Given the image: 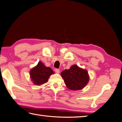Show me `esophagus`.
Segmentation results:
<instances>
[{
    "label": "esophagus",
    "mask_w": 122,
    "mask_h": 122,
    "mask_svg": "<svg viewBox=\"0 0 122 122\" xmlns=\"http://www.w3.org/2000/svg\"><path fill=\"white\" fill-rule=\"evenodd\" d=\"M55 72L57 73V74H59V72H60V71H59V69H55Z\"/></svg>",
    "instance_id": "obj_1"
}]
</instances>
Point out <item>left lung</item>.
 I'll use <instances>...</instances> for the list:
<instances>
[{"label": "left lung", "mask_w": 122, "mask_h": 122, "mask_svg": "<svg viewBox=\"0 0 122 122\" xmlns=\"http://www.w3.org/2000/svg\"><path fill=\"white\" fill-rule=\"evenodd\" d=\"M61 75L67 87L72 91L82 89L89 80L87 71L79 67L77 65H74L69 69L62 71Z\"/></svg>", "instance_id": "left-lung-1"}]
</instances>
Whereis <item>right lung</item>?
Listing matches in <instances>:
<instances>
[{"label":"right lung","instance_id":"right-lung-1","mask_svg":"<svg viewBox=\"0 0 122 122\" xmlns=\"http://www.w3.org/2000/svg\"><path fill=\"white\" fill-rule=\"evenodd\" d=\"M30 77L34 84L40 86L47 83L48 78L54 71L49 67H46L41 61H39L36 66L30 71Z\"/></svg>","mask_w":122,"mask_h":122}]
</instances>
